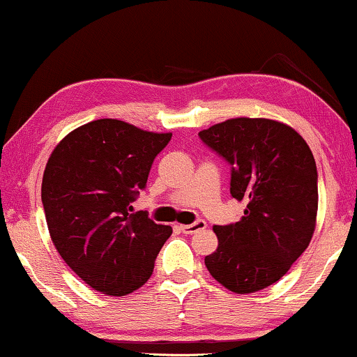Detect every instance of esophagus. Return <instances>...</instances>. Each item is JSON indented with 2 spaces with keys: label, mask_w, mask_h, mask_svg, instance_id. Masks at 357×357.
I'll use <instances>...</instances> for the list:
<instances>
[{
  "label": "esophagus",
  "mask_w": 357,
  "mask_h": 357,
  "mask_svg": "<svg viewBox=\"0 0 357 357\" xmlns=\"http://www.w3.org/2000/svg\"><path fill=\"white\" fill-rule=\"evenodd\" d=\"M205 227H206V223L204 222V220H197L195 223H190V225H178L180 230H182L183 233H187V235H192V233L204 230Z\"/></svg>",
  "instance_id": "obj_1"
}]
</instances>
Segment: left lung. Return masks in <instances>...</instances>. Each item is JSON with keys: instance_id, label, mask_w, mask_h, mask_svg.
Segmentation results:
<instances>
[{"instance_id": "left-lung-1", "label": "left lung", "mask_w": 357, "mask_h": 357, "mask_svg": "<svg viewBox=\"0 0 357 357\" xmlns=\"http://www.w3.org/2000/svg\"><path fill=\"white\" fill-rule=\"evenodd\" d=\"M199 135L231 165L230 193L246 204L240 222L213 227L218 248L205 257V265L233 293L265 289L288 273L313 238V152L293 127L271 119H228Z\"/></svg>"}]
</instances>
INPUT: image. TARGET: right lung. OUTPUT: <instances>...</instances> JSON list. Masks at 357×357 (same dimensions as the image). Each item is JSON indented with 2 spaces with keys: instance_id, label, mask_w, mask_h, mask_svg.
Here are the masks:
<instances>
[{
  "instance_id": "obj_1",
  "label": "right lung",
  "mask_w": 357,
  "mask_h": 357,
  "mask_svg": "<svg viewBox=\"0 0 357 357\" xmlns=\"http://www.w3.org/2000/svg\"><path fill=\"white\" fill-rule=\"evenodd\" d=\"M170 137L99 119L69 132L47 160L41 200L51 240L96 291L126 296L152 276L172 228L130 213V204Z\"/></svg>"
}]
</instances>
